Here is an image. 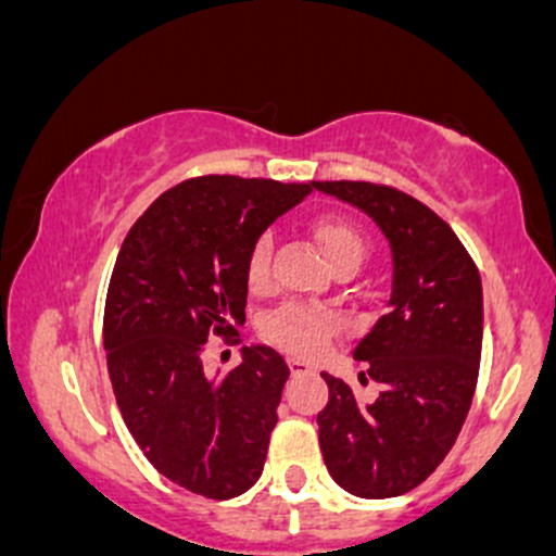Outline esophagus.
Wrapping results in <instances>:
<instances>
[{
  "instance_id": "obj_1",
  "label": "esophagus",
  "mask_w": 556,
  "mask_h": 556,
  "mask_svg": "<svg viewBox=\"0 0 556 556\" xmlns=\"http://www.w3.org/2000/svg\"><path fill=\"white\" fill-rule=\"evenodd\" d=\"M287 366H290L292 374L314 371V363H308V361H303V358H295V355H290V358H287Z\"/></svg>"
}]
</instances>
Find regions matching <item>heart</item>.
Masks as SVG:
<instances>
[{"label": "heart", "instance_id": "1", "mask_svg": "<svg viewBox=\"0 0 556 556\" xmlns=\"http://www.w3.org/2000/svg\"><path fill=\"white\" fill-rule=\"evenodd\" d=\"M311 235L327 256L331 269H342V266L355 269L366 256V238L358 227L350 225L342 216H318L311 225ZM269 274L271 238L261 235L245 258V282L258 292L269 285ZM264 334L298 355H316L331 340V321L327 314L311 308V305L290 303L266 318Z\"/></svg>", "mask_w": 556, "mask_h": 556}]
</instances>
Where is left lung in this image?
I'll return each instance as SVG.
<instances>
[{
    "label": "left lung",
    "instance_id": "1",
    "mask_svg": "<svg viewBox=\"0 0 556 556\" xmlns=\"http://www.w3.org/2000/svg\"><path fill=\"white\" fill-rule=\"evenodd\" d=\"M361 208L392 251L387 311L355 344L361 379L381 392L363 402L321 374L329 402L318 444L329 476L363 500H387L426 481L470 410L483 340V292L473 258L442 216L402 190L374 182H311Z\"/></svg>",
    "mask_w": 556,
    "mask_h": 556
}]
</instances>
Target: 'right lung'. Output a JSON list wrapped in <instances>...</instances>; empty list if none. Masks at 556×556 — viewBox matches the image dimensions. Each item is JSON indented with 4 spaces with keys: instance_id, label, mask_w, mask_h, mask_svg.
<instances>
[{
    "instance_id": "add662e5",
    "label": "right lung",
    "mask_w": 556,
    "mask_h": 556,
    "mask_svg": "<svg viewBox=\"0 0 556 556\" xmlns=\"http://www.w3.org/2000/svg\"><path fill=\"white\" fill-rule=\"evenodd\" d=\"M311 182L206 175L146 208L119 248L104 305L106 368L127 431L177 486L232 500L258 481L290 368L266 344L208 374V334L245 321V258Z\"/></svg>"
}]
</instances>
